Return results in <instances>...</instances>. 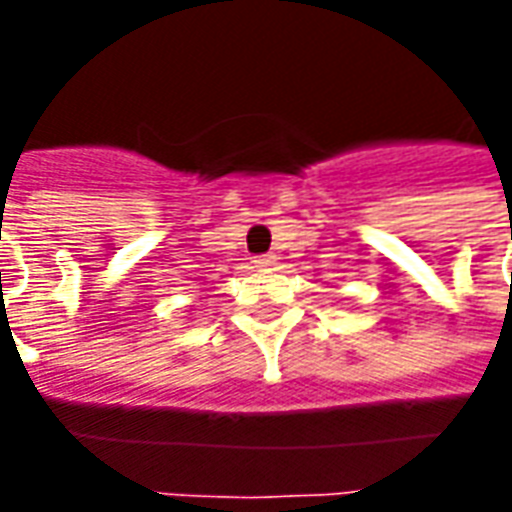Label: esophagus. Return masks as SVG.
I'll use <instances>...</instances> for the list:
<instances>
[{
    "instance_id": "1",
    "label": "esophagus",
    "mask_w": 512,
    "mask_h": 512,
    "mask_svg": "<svg viewBox=\"0 0 512 512\" xmlns=\"http://www.w3.org/2000/svg\"><path fill=\"white\" fill-rule=\"evenodd\" d=\"M255 266H257V268H271V266H277V255H263V257H257Z\"/></svg>"
}]
</instances>
